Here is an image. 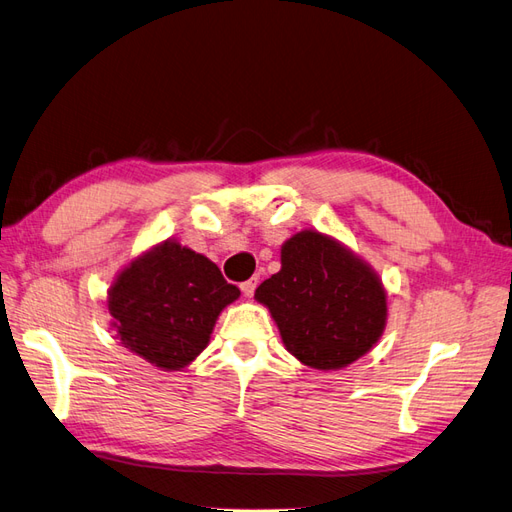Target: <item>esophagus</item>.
I'll use <instances>...</instances> for the list:
<instances>
[{"mask_svg": "<svg viewBox=\"0 0 512 512\" xmlns=\"http://www.w3.org/2000/svg\"><path fill=\"white\" fill-rule=\"evenodd\" d=\"M256 286H258V278H252V280L243 282V284H241L243 295H245V297H254V290H256Z\"/></svg>", "mask_w": 512, "mask_h": 512, "instance_id": "esophagus-1", "label": "esophagus"}]
</instances>
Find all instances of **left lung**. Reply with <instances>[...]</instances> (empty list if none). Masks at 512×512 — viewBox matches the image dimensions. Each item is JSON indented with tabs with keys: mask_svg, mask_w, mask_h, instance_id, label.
Returning a JSON list of instances; mask_svg holds the SVG:
<instances>
[{
	"mask_svg": "<svg viewBox=\"0 0 512 512\" xmlns=\"http://www.w3.org/2000/svg\"><path fill=\"white\" fill-rule=\"evenodd\" d=\"M254 297L269 308L284 347L316 370H336L368 353L388 316L375 271L312 230L282 245V269Z\"/></svg>",
	"mask_w": 512,
	"mask_h": 512,
	"instance_id": "obj_1",
	"label": "left lung"
}]
</instances>
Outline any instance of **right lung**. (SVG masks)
<instances>
[{
  "instance_id": "add662e5",
  "label": "right lung",
  "mask_w": 512,
  "mask_h": 512,
  "mask_svg": "<svg viewBox=\"0 0 512 512\" xmlns=\"http://www.w3.org/2000/svg\"><path fill=\"white\" fill-rule=\"evenodd\" d=\"M239 295L215 262L165 241L118 275L107 306L124 347L178 370L204 351L219 312Z\"/></svg>"
}]
</instances>
